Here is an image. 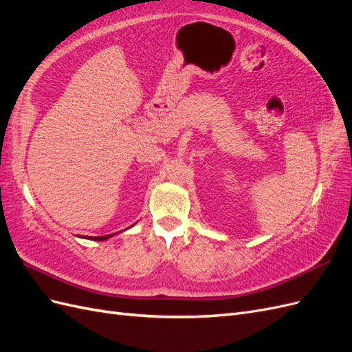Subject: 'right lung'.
Wrapping results in <instances>:
<instances>
[{"instance_id":"obj_1","label":"right lung","mask_w":352,"mask_h":352,"mask_svg":"<svg viewBox=\"0 0 352 352\" xmlns=\"http://www.w3.org/2000/svg\"><path fill=\"white\" fill-rule=\"evenodd\" d=\"M113 235H105V236H89V239H94V241H104V239H109V238H111Z\"/></svg>"}]
</instances>
